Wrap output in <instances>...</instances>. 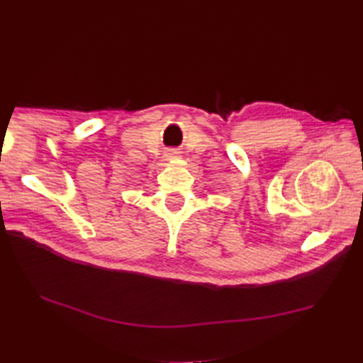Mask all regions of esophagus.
<instances>
[{"mask_svg": "<svg viewBox=\"0 0 363 363\" xmlns=\"http://www.w3.org/2000/svg\"><path fill=\"white\" fill-rule=\"evenodd\" d=\"M177 154H179V151L172 148V150H167L165 151V159H173V157H177Z\"/></svg>", "mask_w": 363, "mask_h": 363, "instance_id": "esophagus-1", "label": "esophagus"}]
</instances>
